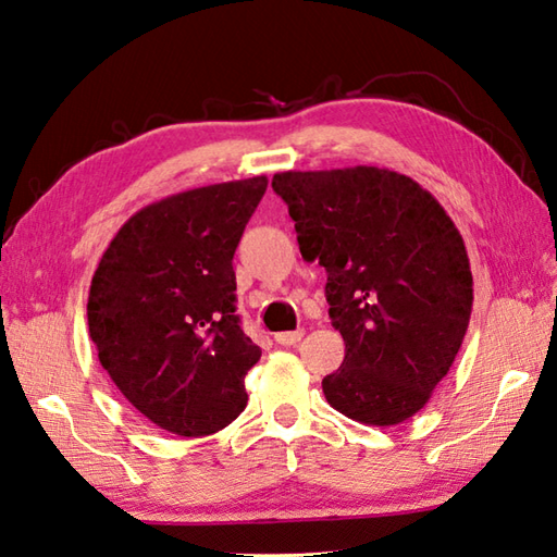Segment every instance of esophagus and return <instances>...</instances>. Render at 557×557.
I'll list each match as a JSON object with an SVG mask.
<instances>
[{
  "label": "esophagus",
  "mask_w": 557,
  "mask_h": 557,
  "mask_svg": "<svg viewBox=\"0 0 557 557\" xmlns=\"http://www.w3.org/2000/svg\"><path fill=\"white\" fill-rule=\"evenodd\" d=\"M302 336H305L302 329H298V331H283V333H276L274 341L278 345H295V343L302 341Z\"/></svg>",
  "instance_id": "esophagus-1"
}]
</instances>
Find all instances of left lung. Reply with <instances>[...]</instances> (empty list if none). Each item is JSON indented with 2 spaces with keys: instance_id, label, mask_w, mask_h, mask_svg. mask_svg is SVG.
<instances>
[{
  "instance_id": "obj_1",
  "label": "left lung",
  "mask_w": 557,
  "mask_h": 557,
  "mask_svg": "<svg viewBox=\"0 0 557 557\" xmlns=\"http://www.w3.org/2000/svg\"><path fill=\"white\" fill-rule=\"evenodd\" d=\"M300 252L326 269L331 324L345 357L321 388L333 410L393 426L429 403L472 314L460 231L422 185L398 171H281Z\"/></svg>"
}]
</instances>
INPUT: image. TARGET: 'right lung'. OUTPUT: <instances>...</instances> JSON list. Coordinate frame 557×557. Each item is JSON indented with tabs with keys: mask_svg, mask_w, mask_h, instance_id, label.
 <instances>
[{
	"mask_svg": "<svg viewBox=\"0 0 557 557\" xmlns=\"http://www.w3.org/2000/svg\"><path fill=\"white\" fill-rule=\"evenodd\" d=\"M267 176L176 193L135 212L90 283L88 326L100 364L159 429L200 438L247 405L262 350L236 314L233 255Z\"/></svg>",
	"mask_w": 557,
	"mask_h": 557,
	"instance_id": "add662e5",
	"label": "right lung"
}]
</instances>
